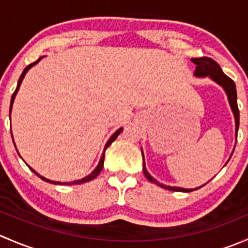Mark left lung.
<instances>
[{
    "label": "left lung",
    "instance_id": "8db88e82",
    "mask_svg": "<svg viewBox=\"0 0 248 248\" xmlns=\"http://www.w3.org/2000/svg\"><path fill=\"white\" fill-rule=\"evenodd\" d=\"M192 62L196 64V71H194V74L197 77H210L212 80L217 82V84L221 85L227 92V96H228L229 103H231L232 110L234 112L235 116V124H236V138H237V129H239V120H240V111L239 108H237V97H236V87H235V82L229 78L228 76L223 73V71L221 69L219 64L217 63L215 60H212L211 57H196V59H192ZM142 159H144V156H142ZM142 171H144V175L146 176V179L149 180L150 182L155 185H158V186L163 187L166 189H170V191H175V192H191L193 189H185V188H180V187H170V186H164V185L159 184L157 180H155L149 172L146 171V168H145V163L142 161ZM204 186V185H202ZM201 188V187H198ZM194 188V189H198Z\"/></svg>",
    "mask_w": 248,
    "mask_h": 248
}]
</instances>
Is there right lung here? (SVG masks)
I'll return each mask as SVG.
<instances>
[{
    "instance_id": "1",
    "label": "right lung",
    "mask_w": 248,
    "mask_h": 248,
    "mask_svg": "<svg viewBox=\"0 0 248 248\" xmlns=\"http://www.w3.org/2000/svg\"><path fill=\"white\" fill-rule=\"evenodd\" d=\"M39 60L41 59H38L37 60L36 62H33V63H31V64H29V66L26 67V68L24 69V72H22L21 73V76H20V78H19V81H17V86H16V91H14V93H13V96H12V101H11V109H9V112H11V110H12V106H13V102H14V98H16V92H17V90H19V87H20V84H21V81H22V79H24V77H25V74H26V72L29 71L30 68H31L32 66H34V64L37 63V62L39 61ZM122 132V128H120V129H117L116 132H115L114 134H112L111 136V138H110L109 140H108V142H107V145H106V147H104V152H106V150L108 149V147L110 146V145H111V142L114 141L115 139L117 138V137H119V134L121 133ZM103 164H104V154H103V156L101 157V161H99V163H98V166H97V168L94 169L93 171L91 172V174L90 175H87L86 177H84V179H81V180H78V181H73V182H69L68 185H79V184H84V182H87V181H90V180H93L94 177H97V175L99 174V172L102 171V169H103ZM31 169L32 171L34 172V174L37 175V176H39L41 177L42 180H44V181H46V182H52V184H61V182H55V181H50V180H47V179H46V177H43V176H41V175L39 174H37L36 171L33 170V169L32 168H30ZM64 185H67V184H64Z\"/></svg>"
}]
</instances>
